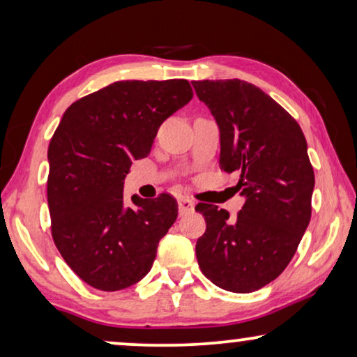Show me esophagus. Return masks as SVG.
I'll return each mask as SVG.
<instances>
[{
	"label": "esophagus",
	"instance_id": "obj_1",
	"mask_svg": "<svg viewBox=\"0 0 357 357\" xmlns=\"http://www.w3.org/2000/svg\"><path fill=\"white\" fill-rule=\"evenodd\" d=\"M193 208H195V203L188 197L178 198V213L180 214H187L190 211H193Z\"/></svg>",
	"mask_w": 357,
	"mask_h": 357
}]
</instances>
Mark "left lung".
I'll use <instances>...</instances> for the list:
<instances>
[{"mask_svg":"<svg viewBox=\"0 0 357 357\" xmlns=\"http://www.w3.org/2000/svg\"><path fill=\"white\" fill-rule=\"evenodd\" d=\"M216 120L219 165L241 174L237 218L199 203L206 231L197 241L203 275L221 289L253 292L289 265L310 222L314 169L297 121L260 87L241 79L192 81Z\"/></svg>","mask_w":357,"mask_h":357,"instance_id":"obj_1","label":"left lung"}]
</instances>
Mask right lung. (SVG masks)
Wrapping results in <instances>:
<instances>
[{
	"mask_svg": "<svg viewBox=\"0 0 357 357\" xmlns=\"http://www.w3.org/2000/svg\"><path fill=\"white\" fill-rule=\"evenodd\" d=\"M193 97L188 81H116L68 107L48 146L52 234L73 271L100 291H120L153 268L178 214L170 195L131 197L133 160L151 153L164 120Z\"/></svg>",
	"mask_w": 357,
	"mask_h": 357,
	"instance_id": "add662e5",
	"label": "right lung"
}]
</instances>
